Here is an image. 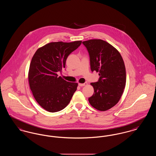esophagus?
<instances>
[{"instance_id":"obj_1","label":"esophagus","mask_w":156,"mask_h":156,"mask_svg":"<svg viewBox=\"0 0 156 156\" xmlns=\"http://www.w3.org/2000/svg\"><path fill=\"white\" fill-rule=\"evenodd\" d=\"M88 85V83L87 82H85V83H79L78 84V85L79 86H80V87H83V86H86V85Z\"/></svg>"}]
</instances>
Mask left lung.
<instances>
[{
    "mask_svg": "<svg viewBox=\"0 0 156 156\" xmlns=\"http://www.w3.org/2000/svg\"><path fill=\"white\" fill-rule=\"evenodd\" d=\"M88 50L90 69L99 73V79L90 83L94 89L89 104L98 111H106L113 107L122 97L126 85V68L116 48L101 39L82 42Z\"/></svg>",
    "mask_w": 156,
    "mask_h": 156,
    "instance_id": "obj_1",
    "label": "left lung"
}]
</instances>
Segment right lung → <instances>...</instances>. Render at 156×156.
Masks as SVG:
<instances>
[{
	"mask_svg": "<svg viewBox=\"0 0 156 156\" xmlns=\"http://www.w3.org/2000/svg\"><path fill=\"white\" fill-rule=\"evenodd\" d=\"M82 41L51 42L37 49L30 62L28 79L30 89L37 103L50 112L64 109L69 103L78 83L58 76L66 67L68 56Z\"/></svg>",
	"mask_w": 156,
	"mask_h": 156,
	"instance_id": "add662e5",
	"label": "right lung"
}]
</instances>
